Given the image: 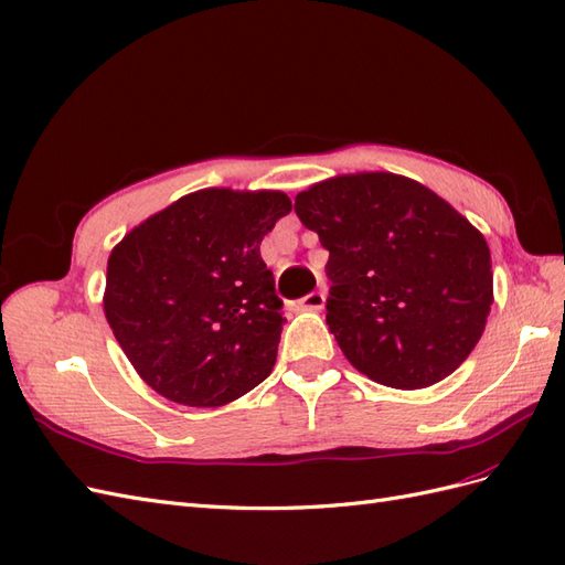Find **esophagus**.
<instances>
[{
  "instance_id": "esophagus-1",
  "label": "esophagus",
  "mask_w": 565,
  "mask_h": 565,
  "mask_svg": "<svg viewBox=\"0 0 565 565\" xmlns=\"http://www.w3.org/2000/svg\"><path fill=\"white\" fill-rule=\"evenodd\" d=\"M326 307V295L320 292V289H313L311 295L301 297L297 303H292V309L297 311H320Z\"/></svg>"
}]
</instances>
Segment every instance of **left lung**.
<instances>
[{"mask_svg": "<svg viewBox=\"0 0 565 565\" xmlns=\"http://www.w3.org/2000/svg\"><path fill=\"white\" fill-rule=\"evenodd\" d=\"M330 256L326 320L356 371L396 390L430 387L468 359L492 307L480 231L420 182L338 175L295 200Z\"/></svg>", "mask_w": 565, "mask_h": 565, "instance_id": "1", "label": "left lung"}]
</instances>
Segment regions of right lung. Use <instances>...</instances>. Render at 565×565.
Listing matches in <instances>:
<instances>
[{
	"label": "right lung",
	"mask_w": 565,
	"mask_h": 565,
	"mask_svg": "<svg viewBox=\"0 0 565 565\" xmlns=\"http://www.w3.org/2000/svg\"><path fill=\"white\" fill-rule=\"evenodd\" d=\"M289 211L282 192L200 190L114 247L104 313L151 390L223 406L270 375L285 318L258 245Z\"/></svg>",
	"instance_id": "1"
}]
</instances>
